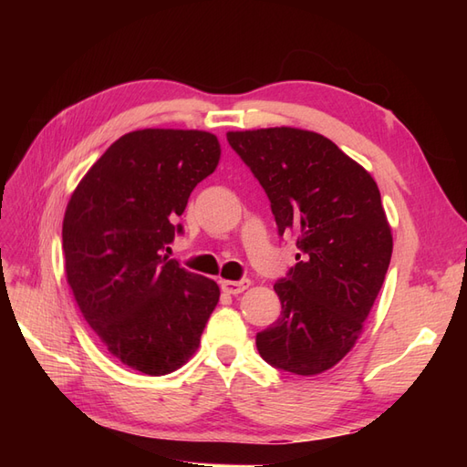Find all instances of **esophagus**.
Segmentation results:
<instances>
[{
	"label": "esophagus",
	"instance_id": "obj_1",
	"mask_svg": "<svg viewBox=\"0 0 467 467\" xmlns=\"http://www.w3.org/2000/svg\"><path fill=\"white\" fill-rule=\"evenodd\" d=\"M251 286L249 278H242V280H222V290L225 294H242L244 290H247Z\"/></svg>",
	"mask_w": 467,
	"mask_h": 467
}]
</instances>
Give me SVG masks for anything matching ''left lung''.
Instances as JSON below:
<instances>
[{
	"mask_svg": "<svg viewBox=\"0 0 467 467\" xmlns=\"http://www.w3.org/2000/svg\"><path fill=\"white\" fill-rule=\"evenodd\" d=\"M228 142L265 189L278 234H294L300 249L275 285L282 312L257 333L259 355L278 370L321 374L355 347L389 266L376 181L309 130L228 132Z\"/></svg>",
	"mask_w": 467,
	"mask_h": 467,
	"instance_id": "8db88e82",
	"label": "left lung"
}]
</instances>
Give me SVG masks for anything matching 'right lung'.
<instances>
[{"instance_id": "obj_1", "label": "right lung", "mask_w": 467, "mask_h": 467, "mask_svg": "<svg viewBox=\"0 0 467 467\" xmlns=\"http://www.w3.org/2000/svg\"><path fill=\"white\" fill-rule=\"evenodd\" d=\"M218 161L210 132H129L93 163L66 208V278L81 314L112 357L148 376L194 355L220 300L214 280L165 255L192 189Z\"/></svg>"}]
</instances>
